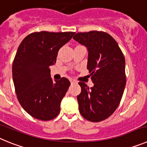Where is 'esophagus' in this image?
<instances>
[{"label":"esophagus","mask_w":147,"mask_h":147,"mask_svg":"<svg viewBox=\"0 0 147 147\" xmlns=\"http://www.w3.org/2000/svg\"><path fill=\"white\" fill-rule=\"evenodd\" d=\"M70 82H71V84H74V83H76V81H75V80H73V79H70Z\"/></svg>","instance_id":"34e87169"}]
</instances>
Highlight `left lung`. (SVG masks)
Returning a JSON list of instances; mask_svg holds the SVG:
<instances>
[{
  "mask_svg": "<svg viewBox=\"0 0 147 147\" xmlns=\"http://www.w3.org/2000/svg\"><path fill=\"white\" fill-rule=\"evenodd\" d=\"M73 38L88 49L87 68L93 83L90 88L85 82H79L80 113L90 121H102L113 113L121 100L126 85L124 54L106 32H80Z\"/></svg>",
  "mask_w": 147,
  "mask_h": 147,
  "instance_id": "1",
  "label": "left lung"
}]
</instances>
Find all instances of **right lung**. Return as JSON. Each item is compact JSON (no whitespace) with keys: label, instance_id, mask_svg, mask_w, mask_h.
Wrapping results in <instances>:
<instances>
[{"label":"right lung","instance_id":"add662e5","mask_svg":"<svg viewBox=\"0 0 147 147\" xmlns=\"http://www.w3.org/2000/svg\"><path fill=\"white\" fill-rule=\"evenodd\" d=\"M75 32H40L23 39L12 64V78L20 105L32 117L54 119L71 82L62 77L53 82L49 66L55 64L59 50Z\"/></svg>","mask_w":147,"mask_h":147}]
</instances>
